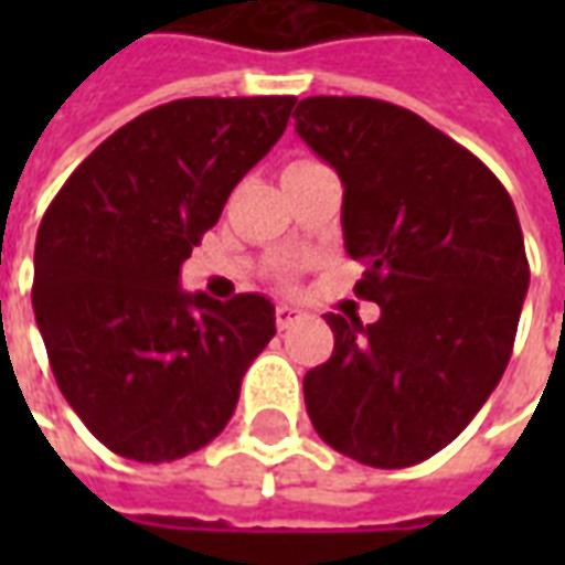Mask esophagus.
<instances>
[{"mask_svg":"<svg viewBox=\"0 0 565 565\" xmlns=\"http://www.w3.org/2000/svg\"><path fill=\"white\" fill-rule=\"evenodd\" d=\"M306 318V311H299V308H294V306H278L275 308V320H278V330H290V327H294L296 320H302Z\"/></svg>","mask_w":565,"mask_h":565,"instance_id":"esophagus-1","label":"esophagus"}]
</instances>
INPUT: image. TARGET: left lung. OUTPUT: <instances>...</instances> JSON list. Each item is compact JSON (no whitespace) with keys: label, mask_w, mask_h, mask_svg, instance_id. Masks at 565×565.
Here are the masks:
<instances>
[{"label":"left lung","mask_w":565,"mask_h":565,"mask_svg":"<svg viewBox=\"0 0 565 565\" xmlns=\"http://www.w3.org/2000/svg\"><path fill=\"white\" fill-rule=\"evenodd\" d=\"M296 132L344 184L356 296L381 318L327 315L332 356L302 381L318 436L375 469L433 457L509 366L530 263L499 178L424 117L366 96H308Z\"/></svg>","instance_id":"obj_1"}]
</instances>
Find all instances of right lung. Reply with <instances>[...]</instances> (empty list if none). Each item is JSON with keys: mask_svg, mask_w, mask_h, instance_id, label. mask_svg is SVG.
Returning a JSON list of instances; mask_svg holds the SVG:
<instances>
[{"mask_svg": "<svg viewBox=\"0 0 565 565\" xmlns=\"http://www.w3.org/2000/svg\"><path fill=\"white\" fill-rule=\"evenodd\" d=\"M296 96L157 105L68 174L35 238L32 308L66 403L105 448L169 462L221 436L275 335L259 294L217 302L178 275Z\"/></svg>", "mask_w": 565, "mask_h": 565, "instance_id": "1", "label": "right lung"}]
</instances>
